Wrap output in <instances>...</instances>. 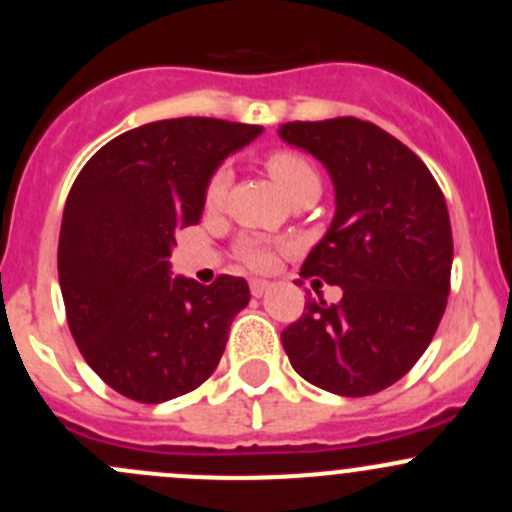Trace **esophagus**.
Listing matches in <instances>:
<instances>
[{"label":"esophagus","mask_w":512,"mask_h":512,"mask_svg":"<svg viewBox=\"0 0 512 512\" xmlns=\"http://www.w3.org/2000/svg\"><path fill=\"white\" fill-rule=\"evenodd\" d=\"M267 289H270V282H265V280H252L250 282L252 297H262V294H265Z\"/></svg>","instance_id":"obj_1"}]
</instances>
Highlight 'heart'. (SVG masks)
Segmentation results:
<instances>
[{"label": "heart", "instance_id": "obj_1", "mask_svg": "<svg viewBox=\"0 0 512 512\" xmlns=\"http://www.w3.org/2000/svg\"><path fill=\"white\" fill-rule=\"evenodd\" d=\"M265 168L272 175L277 185H280L282 193L289 200H294L297 195L307 193V190H319V173L314 168V163L307 156L297 151H289V148H277L265 156ZM227 188H230V170L218 168L210 175L208 185H205L203 203L208 210H218L225 203ZM237 255L252 270H270L275 265V250H272L267 242L260 240H242L237 245Z\"/></svg>", "mask_w": 512, "mask_h": 512}]
</instances>
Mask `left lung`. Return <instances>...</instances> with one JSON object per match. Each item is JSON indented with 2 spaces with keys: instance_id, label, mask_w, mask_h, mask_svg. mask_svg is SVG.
<instances>
[{
  "instance_id": "left-lung-1",
  "label": "left lung",
  "mask_w": 512,
  "mask_h": 512,
  "mask_svg": "<svg viewBox=\"0 0 512 512\" xmlns=\"http://www.w3.org/2000/svg\"><path fill=\"white\" fill-rule=\"evenodd\" d=\"M280 136L332 175L337 213L302 277L344 292L337 304L322 292L309 297L282 332V347L309 384L371 396L421 359L446 312L453 265L446 200L423 160L369 121H292Z\"/></svg>"
}]
</instances>
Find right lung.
I'll list each match as a JSON object with an SVG mask.
<instances>
[{
  "instance_id": "add662e5",
  "label": "right lung",
  "mask_w": 512,
  "mask_h": 512,
  "mask_svg": "<svg viewBox=\"0 0 512 512\" xmlns=\"http://www.w3.org/2000/svg\"><path fill=\"white\" fill-rule=\"evenodd\" d=\"M262 126L168 118L121 133L76 175L59 235L66 322L86 364L126 399L163 404L198 389L250 302L242 277H170V250L200 223L210 175Z\"/></svg>"
}]
</instances>
